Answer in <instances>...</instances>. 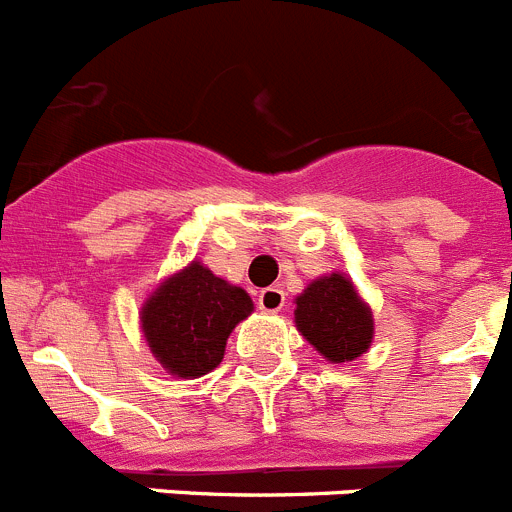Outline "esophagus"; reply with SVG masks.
Wrapping results in <instances>:
<instances>
[{"mask_svg": "<svg viewBox=\"0 0 512 512\" xmlns=\"http://www.w3.org/2000/svg\"><path fill=\"white\" fill-rule=\"evenodd\" d=\"M283 303H285V293L283 288H278V285L265 288L260 293V298H257V306H260V311L265 313H278L280 308H283Z\"/></svg>", "mask_w": 512, "mask_h": 512, "instance_id": "esophagus-1", "label": "esophagus"}]
</instances>
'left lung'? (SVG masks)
<instances>
[{
	"instance_id": "left-lung-1",
	"label": "left lung",
	"mask_w": 512,
	"mask_h": 512,
	"mask_svg": "<svg viewBox=\"0 0 512 512\" xmlns=\"http://www.w3.org/2000/svg\"><path fill=\"white\" fill-rule=\"evenodd\" d=\"M293 303L296 329L331 365L354 362L372 347V308L359 296L349 275L339 270L321 275L311 280Z\"/></svg>"
}]
</instances>
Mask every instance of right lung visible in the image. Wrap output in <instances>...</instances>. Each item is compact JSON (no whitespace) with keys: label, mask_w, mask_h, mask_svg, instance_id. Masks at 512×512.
<instances>
[{"label":"right lung","mask_w":512,"mask_h":512,"mask_svg":"<svg viewBox=\"0 0 512 512\" xmlns=\"http://www.w3.org/2000/svg\"><path fill=\"white\" fill-rule=\"evenodd\" d=\"M255 311L250 293L199 260L160 280L142 301L140 331L163 370L196 380L222 365L227 339Z\"/></svg>","instance_id":"add662e5"}]
</instances>
